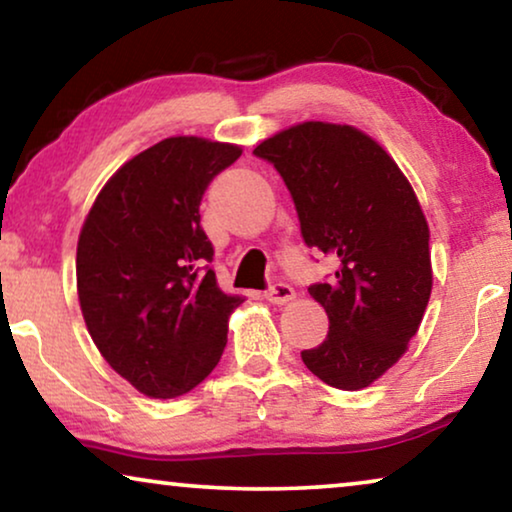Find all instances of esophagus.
I'll list each match as a JSON object with an SVG mask.
<instances>
[{"label": "esophagus", "mask_w": 512, "mask_h": 512, "mask_svg": "<svg viewBox=\"0 0 512 512\" xmlns=\"http://www.w3.org/2000/svg\"><path fill=\"white\" fill-rule=\"evenodd\" d=\"M265 298H268L272 305H286L296 298V291H293V286H289V284L277 282V284H272L268 291H265Z\"/></svg>", "instance_id": "esophagus-1"}]
</instances>
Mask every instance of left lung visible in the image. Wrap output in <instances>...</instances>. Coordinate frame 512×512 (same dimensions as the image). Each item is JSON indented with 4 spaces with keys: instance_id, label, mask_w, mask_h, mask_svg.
<instances>
[{
    "instance_id": "obj_1",
    "label": "left lung",
    "mask_w": 512,
    "mask_h": 512,
    "mask_svg": "<svg viewBox=\"0 0 512 512\" xmlns=\"http://www.w3.org/2000/svg\"><path fill=\"white\" fill-rule=\"evenodd\" d=\"M275 165L296 205L307 247L338 261L312 284L328 335L300 352L321 382L356 391L408 349L429 305V223L387 151L352 125L298 123L254 149Z\"/></svg>"
}]
</instances>
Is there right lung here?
<instances>
[{
	"instance_id": "obj_1",
	"label": "right lung",
	"mask_w": 512,
	"mask_h": 512,
	"mask_svg": "<svg viewBox=\"0 0 512 512\" xmlns=\"http://www.w3.org/2000/svg\"><path fill=\"white\" fill-rule=\"evenodd\" d=\"M242 156L235 144L167 137L128 160L97 195L76 247L88 333L118 375L151 398L205 380L228 342V296L200 226L209 181Z\"/></svg>"
}]
</instances>
